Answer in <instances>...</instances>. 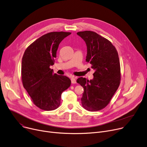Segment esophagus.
Segmentation results:
<instances>
[{
  "label": "esophagus",
  "instance_id": "34e87169",
  "mask_svg": "<svg viewBox=\"0 0 147 147\" xmlns=\"http://www.w3.org/2000/svg\"><path fill=\"white\" fill-rule=\"evenodd\" d=\"M71 83H72L73 84L76 83V77H71Z\"/></svg>",
  "mask_w": 147,
  "mask_h": 147
}]
</instances>
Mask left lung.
<instances>
[{"mask_svg":"<svg viewBox=\"0 0 147 147\" xmlns=\"http://www.w3.org/2000/svg\"><path fill=\"white\" fill-rule=\"evenodd\" d=\"M77 34L85 41L86 61L95 71L92 80L83 77L77 80L84 89L82 105L90 112L100 111L109 104L120 84L118 53L111 42L94 32L85 31Z\"/></svg>","mask_w":147,"mask_h":147,"instance_id":"obj_1","label":"left lung"}]
</instances>
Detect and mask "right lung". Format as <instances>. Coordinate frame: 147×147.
Masks as SVG:
<instances>
[{
  "mask_svg": "<svg viewBox=\"0 0 147 147\" xmlns=\"http://www.w3.org/2000/svg\"><path fill=\"white\" fill-rule=\"evenodd\" d=\"M70 32H52L37 39L24 54L21 76L23 86L33 103L41 109L53 111L60 105L62 93L71 85L65 76L53 73L58 45Z\"/></svg>",
  "mask_w": 147,
  "mask_h": 147,
  "instance_id": "add662e5",
  "label": "right lung"
}]
</instances>
